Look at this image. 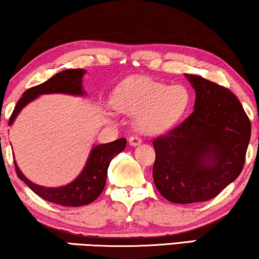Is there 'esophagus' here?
Listing matches in <instances>:
<instances>
[{
  "instance_id": "1",
  "label": "esophagus",
  "mask_w": 259,
  "mask_h": 259,
  "mask_svg": "<svg viewBox=\"0 0 259 259\" xmlns=\"http://www.w3.org/2000/svg\"><path fill=\"white\" fill-rule=\"evenodd\" d=\"M143 142V140L142 138L138 136V135H134V136H131L130 138H129V143H130V145H133V146H136V145H138V144H141V143Z\"/></svg>"
}]
</instances>
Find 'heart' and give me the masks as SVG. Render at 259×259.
<instances>
[{
  "instance_id": "obj_1",
  "label": "heart",
  "mask_w": 259,
  "mask_h": 259,
  "mask_svg": "<svg viewBox=\"0 0 259 259\" xmlns=\"http://www.w3.org/2000/svg\"><path fill=\"white\" fill-rule=\"evenodd\" d=\"M115 106L130 115H140L138 128L159 133L178 122L190 106V93L181 84H168L146 79H130L117 88Z\"/></svg>"
}]
</instances>
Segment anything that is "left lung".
<instances>
[{"mask_svg": "<svg viewBox=\"0 0 259 259\" xmlns=\"http://www.w3.org/2000/svg\"><path fill=\"white\" fill-rule=\"evenodd\" d=\"M195 90L193 113L152 142L157 190L175 203L215 198L237 178L251 137L248 115L228 88L187 75Z\"/></svg>", "mask_w": 259, "mask_h": 259, "instance_id": "1", "label": "left lung"}]
</instances>
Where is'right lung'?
<instances>
[{
  "mask_svg": "<svg viewBox=\"0 0 259 259\" xmlns=\"http://www.w3.org/2000/svg\"><path fill=\"white\" fill-rule=\"evenodd\" d=\"M83 73V69L80 68L65 69L63 72L57 73L45 82L26 90L23 93L22 98L18 100L17 105L11 114L9 125L14 122L22 108L28 105L30 101H32L33 99H36L38 95L50 94V93L82 95L81 78H82ZM125 138H118V140L107 143V144L95 146L92 150L91 156L81 175L73 183L63 187L50 188L34 185L22 175L15 161L14 164L18 178L24 181L31 190L45 201L66 207H80L91 203L99 198L106 186L107 171L110 161L116 154L125 149Z\"/></svg>",
  "mask_w": 259,
  "mask_h": 259,
  "instance_id": "obj_1",
  "label": "right lung"
}]
</instances>
